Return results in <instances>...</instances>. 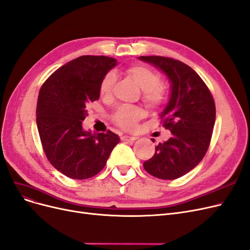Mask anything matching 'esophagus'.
Wrapping results in <instances>:
<instances>
[{
	"instance_id": "obj_1",
	"label": "esophagus",
	"mask_w": 250,
	"mask_h": 250,
	"mask_svg": "<svg viewBox=\"0 0 250 250\" xmlns=\"http://www.w3.org/2000/svg\"><path fill=\"white\" fill-rule=\"evenodd\" d=\"M122 141H135L137 140V136H134V135H123L121 137Z\"/></svg>"
}]
</instances>
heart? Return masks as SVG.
Returning <instances> with one entry per match:
<instances>
[{
  "mask_svg": "<svg viewBox=\"0 0 250 250\" xmlns=\"http://www.w3.org/2000/svg\"><path fill=\"white\" fill-rule=\"evenodd\" d=\"M127 73L143 90L142 97L146 104L152 108L159 107L167 99V88L161 81L160 74L145 65H133L127 69ZM116 74L107 72L99 84V93L103 98H108L113 92L116 83ZM145 116L143 108L134 105L124 104L119 106L113 115V121L126 130L135 128L137 121Z\"/></svg>",
  "mask_w": 250,
  "mask_h": 250,
  "instance_id": "b5f03b06",
  "label": "heart"
}]
</instances>
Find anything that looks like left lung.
I'll return each mask as SVG.
<instances>
[{"label": "left lung", "mask_w": 250, "mask_h": 250, "mask_svg": "<svg viewBox=\"0 0 250 250\" xmlns=\"http://www.w3.org/2000/svg\"><path fill=\"white\" fill-rule=\"evenodd\" d=\"M139 59L158 68L170 82L169 100L159 117L171 136L155 147V154L144 162V168L156 178L174 180L194 168L207 153L216 117L214 99L200 75L188 65L160 56Z\"/></svg>", "instance_id": "1"}]
</instances>
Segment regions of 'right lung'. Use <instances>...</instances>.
<instances>
[{"label":"right lung","instance_id":"1","mask_svg":"<svg viewBox=\"0 0 250 250\" xmlns=\"http://www.w3.org/2000/svg\"><path fill=\"white\" fill-rule=\"evenodd\" d=\"M114 58L82 56L60 67L42 84L36 123L48 161L68 178L83 180L97 175L105 167L120 137L92 133L83 128L85 106L99 99V84L111 68Z\"/></svg>","mask_w":250,"mask_h":250}]
</instances>
